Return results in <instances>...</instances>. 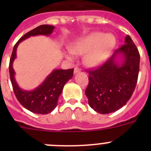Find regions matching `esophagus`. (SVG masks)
<instances>
[{
	"mask_svg": "<svg viewBox=\"0 0 151 151\" xmlns=\"http://www.w3.org/2000/svg\"><path fill=\"white\" fill-rule=\"evenodd\" d=\"M81 71V69H79V68L78 67H76L74 69V73H79V72Z\"/></svg>",
	"mask_w": 151,
	"mask_h": 151,
	"instance_id": "34e87169",
	"label": "esophagus"
}]
</instances>
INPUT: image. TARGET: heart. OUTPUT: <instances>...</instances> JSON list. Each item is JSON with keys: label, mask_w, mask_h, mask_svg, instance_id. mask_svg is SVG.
Instances as JSON below:
<instances>
[{"label": "heart", "mask_w": 151, "mask_h": 151, "mask_svg": "<svg viewBox=\"0 0 151 151\" xmlns=\"http://www.w3.org/2000/svg\"><path fill=\"white\" fill-rule=\"evenodd\" d=\"M116 44L112 35L94 32L78 40L71 49L73 54L84 56V63L88 66H96L102 63L109 57ZM72 59L71 54H67Z\"/></svg>", "instance_id": "obj_1"}]
</instances>
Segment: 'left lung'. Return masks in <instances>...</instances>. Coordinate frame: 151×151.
<instances>
[{
    "label": "left lung",
    "mask_w": 151,
    "mask_h": 151,
    "mask_svg": "<svg viewBox=\"0 0 151 151\" xmlns=\"http://www.w3.org/2000/svg\"><path fill=\"white\" fill-rule=\"evenodd\" d=\"M121 56L119 64L117 58ZM140 54L129 35L125 38V45L95 69L88 73V85L85 94L89 106L101 114L113 113L122 108L129 101L138 81Z\"/></svg>",
    "instance_id": "left-lung-1"
}]
</instances>
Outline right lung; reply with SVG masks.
<instances>
[{
	"instance_id": "obj_1",
	"label": "right lung",
	"mask_w": 151,
	"mask_h": 151,
	"mask_svg": "<svg viewBox=\"0 0 151 151\" xmlns=\"http://www.w3.org/2000/svg\"><path fill=\"white\" fill-rule=\"evenodd\" d=\"M54 29V26H53L41 25L24 35L14 45L10 60L9 72L10 81L17 100L26 109L38 114H47L55 109L64 85L73 77L74 69H54L42 84L35 90L25 91L19 87L16 82L13 63L17 57V48L21 41L31 36L50 35Z\"/></svg>"
}]
</instances>
